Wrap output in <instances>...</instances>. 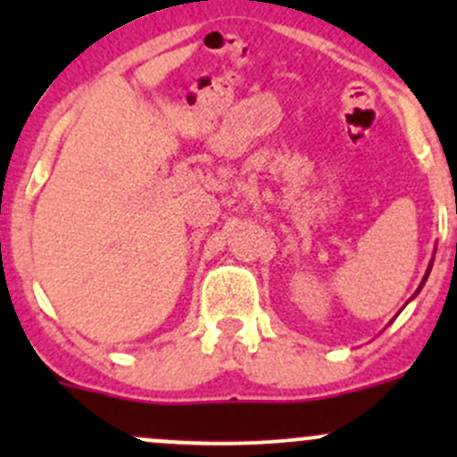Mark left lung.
Returning <instances> with one entry per match:
<instances>
[{
	"label": "left lung",
	"instance_id": "obj_1",
	"mask_svg": "<svg viewBox=\"0 0 457 457\" xmlns=\"http://www.w3.org/2000/svg\"><path fill=\"white\" fill-rule=\"evenodd\" d=\"M455 210H457V207H455ZM455 252H457V245H455ZM428 271H431V270H427V276H428ZM427 276H425V280H427ZM425 280H422V285H425Z\"/></svg>",
	"mask_w": 457,
	"mask_h": 457
}]
</instances>
